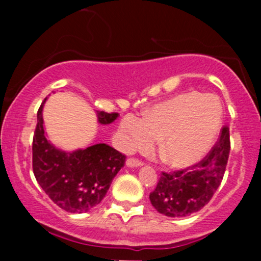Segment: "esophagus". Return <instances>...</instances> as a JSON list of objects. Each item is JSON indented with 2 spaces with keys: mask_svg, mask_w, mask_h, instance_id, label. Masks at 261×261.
<instances>
[{
  "mask_svg": "<svg viewBox=\"0 0 261 261\" xmlns=\"http://www.w3.org/2000/svg\"><path fill=\"white\" fill-rule=\"evenodd\" d=\"M126 165L130 168H138V167H141V165H143V162L139 159H136V158H128V159L126 160Z\"/></svg>",
  "mask_w": 261,
  "mask_h": 261,
  "instance_id": "1",
  "label": "esophagus"
}]
</instances>
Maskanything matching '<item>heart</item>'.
Segmentation results:
<instances>
[{
    "mask_svg": "<svg viewBox=\"0 0 261 261\" xmlns=\"http://www.w3.org/2000/svg\"><path fill=\"white\" fill-rule=\"evenodd\" d=\"M222 106L213 94L186 92L146 111L145 117L128 114L120 123V143L125 150L152 145L162 139L160 156L165 163L186 168L211 149L220 130Z\"/></svg>",
    "mask_w": 261,
    "mask_h": 261,
    "instance_id": "obj_1",
    "label": "heart"
}]
</instances>
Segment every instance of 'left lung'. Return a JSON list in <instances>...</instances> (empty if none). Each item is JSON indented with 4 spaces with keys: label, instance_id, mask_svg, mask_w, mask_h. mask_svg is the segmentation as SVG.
I'll return each mask as SVG.
<instances>
[{
    "label": "left lung",
    "instance_id": "obj_1",
    "mask_svg": "<svg viewBox=\"0 0 261 261\" xmlns=\"http://www.w3.org/2000/svg\"><path fill=\"white\" fill-rule=\"evenodd\" d=\"M230 154V130L223 126L217 143L197 164L173 173L163 172L150 193L152 207L168 217H186L203 208L223 179Z\"/></svg>",
    "mask_w": 261,
    "mask_h": 261
}]
</instances>
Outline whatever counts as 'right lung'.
<instances>
[{
    "instance_id": "add662e5",
    "label": "right lung",
    "mask_w": 261,
    "mask_h": 261,
    "mask_svg": "<svg viewBox=\"0 0 261 261\" xmlns=\"http://www.w3.org/2000/svg\"><path fill=\"white\" fill-rule=\"evenodd\" d=\"M43 103L33 139V170L43 191L57 206L70 213L88 212L106 196L126 156L106 144L65 152L50 144L44 131ZM118 114L97 112L98 122L111 123Z\"/></svg>"
}]
</instances>
